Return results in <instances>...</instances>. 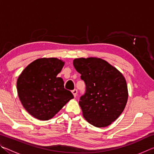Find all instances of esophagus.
Here are the masks:
<instances>
[{"instance_id": "obj_1", "label": "esophagus", "mask_w": 154, "mask_h": 154, "mask_svg": "<svg viewBox=\"0 0 154 154\" xmlns=\"http://www.w3.org/2000/svg\"><path fill=\"white\" fill-rule=\"evenodd\" d=\"M72 93L73 94V95H74L75 97H76V96L77 94V90L74 89L73 90H72Z\"/></svg>"}]
</instances>
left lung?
<instances>
[{"label": "left lung", "mask_w": 154, "mask_h": 154, "mask_svg": "<svg viewBox=\"0 0 154 154\" xmlns=\"http://www.w3.org/2000/svg\"><path fill=\"white\" fill-rule=\"evenodd\" d=\"M73 65L86 85L79 103L83 116L94 126H109L126 105L128 92L124 75L108 62L95 57L75 58Z\"/></svg>", "instance_id": "1"}]
</instances>
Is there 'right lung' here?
<instances>
[{"label":"right lung","instance_id":"add662e5","mask_svg":"<svg viewBox=\"0 0 154 154\" xmlns=\"http://www.w3.org/2000/svg\"><path fill=\"white\" fill-rule=\"evenodd\" d=\"M64 62L56 58L35 60L23 70L17 81V90L23 106L34 118L49 120L74 98L64 89V81L57 75Z\"/></svg>","mask_w":154,"mask_h":154}]
</instances>
